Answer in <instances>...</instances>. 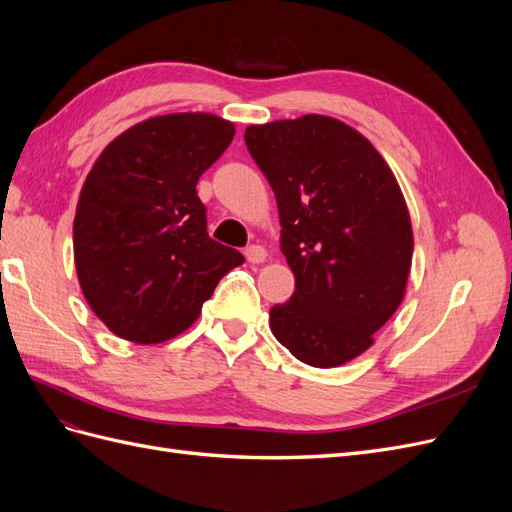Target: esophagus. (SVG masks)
<instances>
[{
  "mask_svg": "<svg viewBox=\"0 0 512 512\" xmlns=\"http://www.w3.org/2000/svg\"><path fill=\"white\" fill-rule=\"evenodd\" d=\"M245 258L247 262H252V265H258V262H265L267 250L262 245H250L245 247Z\"/></svg>",
  "mask_w": 512,
  "mask_h": 512,
  "instance_id": "esophagus-1",
  "label": "esophagus"
}]
</instances>
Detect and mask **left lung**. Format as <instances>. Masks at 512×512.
<instances>
[{
  "label": "left lung",
  "mask_w": 512,
  "mask_h": 512,
  "mask_svg": "<svg viewBox=\"0 0 512 512\" xmlns=\"http://www.w3.org/2000/svg\"><path fill=\"white\" fill-rule=\"evenodd\" d=\"M245 145L273 188L294 273L271 331L307 365H344L404 299L414 250L404 194L374 145L331 117L250 126Z\"/></svg>",
  "instance_id": "left-lung-1"
}]
</instances>
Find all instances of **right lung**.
<instances>
[{
	"instance_id": "right-lung-1",
	"label": "right lung",
	"mask_w": 512,
	"mask_h": 512,
	"mask_svg": "<svg viewBox=\"0 0 512 512\" xmlns=\"http://www.w3.org/2000/svg\"><path fill=\"white\" fill-rule=\"evenodd\" d=\"M235 126L207 113L147 119L108 145L83 185L74 265L89 307L115 335L158 344L198 318L245 258L207 232L196 194Z\"/></svg>"
}]
</instances>
